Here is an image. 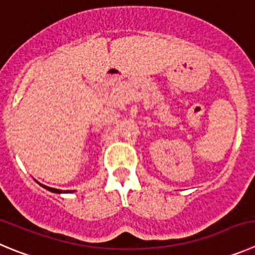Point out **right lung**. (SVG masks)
Listing matches in <instances>:
<instances>
[{"label": "right lung", "mask_w": 255, "mask_h": 255, "mask_svg": "<svg viewBox=\"0 0 255 255\" xmlns=\"http://www.w3.org/2000/svg\"><path fill=\"white\" fill-rule=\"evenodd\" d=\"M41 186H43V184H41ZM44 188H46V190H49V191H51V192H55V193H62L63 191H60V190H57V188H51V187H48V186H43ZM72 192V191H71Z\"/></svg>", "instance_id": "obj_1"}]
</instances>
